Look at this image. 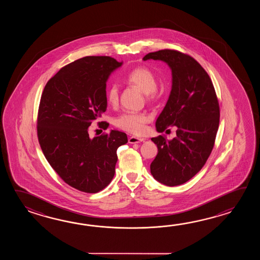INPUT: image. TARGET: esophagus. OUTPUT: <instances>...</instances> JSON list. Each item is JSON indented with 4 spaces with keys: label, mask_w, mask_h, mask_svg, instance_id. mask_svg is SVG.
Returning a JSON list of instances; mask_svg holds the SVG:
<instances>
[{
    "label": "esophagus",
    "mask_w": 260,
    "mask_h": 260,
    "mask_svg": "<svg viewBox=\"0 0 260 260\" xmlns=\"http://www.w3.org/2000/svg\"><path fill=\"white\" fill-rule=\"evenodd\" d=\"M144 141V138H137V137H130L128 138V142L130 144L140 143Z\"/></svg>",
    "instance_id": "obj_1"
}]
</instances>
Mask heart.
I'll return each mask as SVG.
<instances>
[{"instance_id":"1","label":"heart","mask_w":260,"mask_h":260,"mask_svg":"<svg viewBox=\"0 0 260 260\" xmlns=\"http://www.w3.org/2000/svg\"><path fill=\"white\" fill-rule=\"evenodd\" d=\"M128 83L134 85L144 93H146L147 100L152 101L156 99L157 90V78L154 72L147 67L135 68L128 73L125 77ZM119 100V89L116 84H111L107 91V101L109 104L116 105ZM149 122V116L144 112H124L117 117L114 124L117 127L131 134L140 135L144 132L146 124Z\"/></svg>"}]
</instances>
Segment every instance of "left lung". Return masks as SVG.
<instances>
[{
    "label": "left lung",
    "instance_id": "8db88e82",
    "mask_svg": "<svg viewBox=\"0 0 260 260\" xmlns=\"http://www.w3.org/2000/svg\"><path fill=\"white\" fill-rule=\"evenodd\" d=\"M165 61L172 70V90L156 121L159 133L176 126L172 140L160 135L151 140L158 153L150 173L166 186L188 181L205 166L215 145L219 125V104L208 73L192 56L177 50L149 53L143 60Z\"/></svg>",
    "mask_w": 260,
    "mask_h": 260
}]
</instances>
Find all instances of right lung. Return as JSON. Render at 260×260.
Listing matches in <instances>:
<instances>
[{
    "label": "right lung",
    "mask_w": 260,
    "mask_h": 260,
    "mask_svg": "<svg viewBox=\"0 0 260 260\" xmlns=\"http://www.w3.org/2000/svg\"><path fill=\"white\" fill-rule=\"evenodd\" d=\"M111 56H84L60 69L46 83L37 136L50 166L72 188L86 193L105 188L114 177L117 149L125 133L111 130L91 139L89 126L107 110L106 82L122 66ZM104 130L106 122H99Z\"/></svg>",
    "instance_id": "right-lung-1"
}]
</instances>
